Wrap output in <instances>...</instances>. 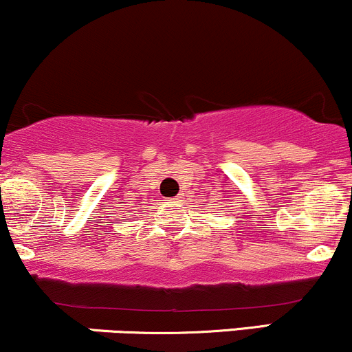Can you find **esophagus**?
I'll list each match as a JSON object with an SVG mask.
<instances>
[{
  "mask_svg": "<svg viewBox=\"0 0 352 352\" xmlns=\"http://www.w3.org/2000/svg\"><path fill=\"white\" fill-rule=\"evenodd\" d=\"M179 201H181V196H176V198H171V199H168V205H169V206L179 205Z\"/></svg>",
  "mask_w": 352,
  "mask_h": 352,
  "instance_id": "1",
  "label": "esophagus"
}]
</instances>
